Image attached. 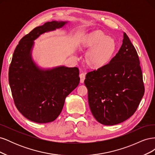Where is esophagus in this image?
<instances>
[{"mask_svg":"<svg viewBox=\"0 0 155 155\" xmlns=\"http://www.w3.org/2000/svg\"><path fill=\"white\" fill-rule=\"evenodd\" d=\"M79 77H80V82L83 83L85 79V74L84 73H81L80 74V75H79Z\"/></svg>","mask_w":155,"mask_h":155,"instance_id":"esophagus-1","label":"esophagus"}]
</instances>
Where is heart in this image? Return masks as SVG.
I'll use <instances>...</instances> for the list:
<instances>
[{
	"mask_svg": "<svg viewBox=\"0 0 155 155\" xmlns=\"http://www.w3.org/2000/svg\"><path fill=\"white\" fill-rule=\"evenodd\" d=\"M80 45L87 51L85 57L87 66L94 70L105 67L110 61L117 48L114 39L100 30L86 34L82 38Z\"/></svg>",
	"mask_w": 155,
	"mask_h": 155,
	"instance_id": "obj_1",
	"label": "heart"
}]
</instances>
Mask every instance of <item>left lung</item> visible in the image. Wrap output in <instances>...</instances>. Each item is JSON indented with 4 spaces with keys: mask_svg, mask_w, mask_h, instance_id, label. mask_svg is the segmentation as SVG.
Returning a JSON list of instances; mask_svg holds the SVG:
<instances>
[{
    "mask_svg": "<svg viewBox=\"0 0 155 155\" xmlns=\"http://www.w3.org/2000/svg\"><path fill=\"white\" fill-rule=\"evenodd\" d=\"M118 52L105 67L87 74L85 85L92 115L114 125L133 115L144 94L138 55L125 33Z\"/></svg>",
    "mask_w": 155,
    "mask_h": 155,
    "instance_id": "8db88e82",
    "label": "left lung"
}]
</instances>
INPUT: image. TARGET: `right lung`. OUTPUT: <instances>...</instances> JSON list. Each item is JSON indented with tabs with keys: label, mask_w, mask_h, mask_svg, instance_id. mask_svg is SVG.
Here are the masks:
<instances>
[{
	"label": "right lung",
	"mask_w": 155,
	"mask_h": 155,
	"mask_svg": "<svg viewBox=\"0 0 155 155\" xmlns=\"http://www.w3.org/2000/svg\"><path fill=\"white\" fill-rule=\"evenodd\" d=\"M67 22L54 21L35 28L20 40L13 54L9 83L14 103L18 110L34 122L54 121L62 111L65 98L79 83L77 67L42 68L32 59L34 41Z\"/></svg>",
	"instance_id": "right-lung-1"
}]
</instances>
